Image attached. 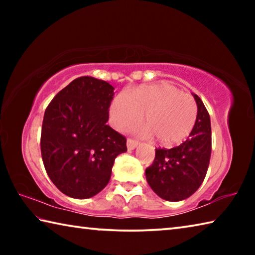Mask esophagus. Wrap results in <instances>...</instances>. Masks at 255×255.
<instances>
[{"mask_svg":"<svg viewBox=\"0 0 255 255\" xmlns=\"http://www.w3.org/2000/svg\"><path fill=\"white\" fill-rule=\"evenodd\" d=\"M138 145V141L133 138H128L127 139V147L129 150H132Z\"/></svg>","mask_w":255,"mask_h":255,"instance_id":"esophagus-1","label":"esophagus"}]
</instances>
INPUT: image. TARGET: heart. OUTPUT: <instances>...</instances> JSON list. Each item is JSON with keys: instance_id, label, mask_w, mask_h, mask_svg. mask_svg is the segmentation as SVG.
I'll use <instances>...</instances> for the list:
<instances>
[{"instance_id": "obj_1", "label": "heart", "mask_w": 255, "mask_h": 255, "mask_svg": "<svg viewBox=\"0 0 255 255\" xmlns=\"http://www.w3.org/2000/svg\"><path fill=\"white\" fill-rule=\"evenodd\" d=\"M143 122L159 144L171 146L184 140L196 126L198 105L191 94L169 83L141 85L120 94L110 107L111 122L123 129Z\"/></svg>"}]
</instances>
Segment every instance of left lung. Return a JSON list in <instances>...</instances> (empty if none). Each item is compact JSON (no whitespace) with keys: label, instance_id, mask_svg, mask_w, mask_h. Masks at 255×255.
I'll use <instances>...</instances> for the list:
<instances>
[{"label":"left lung","instance_id":"1","mask_svg":"<svg viewBox=\"0 0 255 255\" xmlns=\"http://www.w3.org/2000/svg\"><path fill=\"white\" fill-rule=\"evenodd\" d=\"M198 105V119L190 137L173 148H156L155 158L145 171L149 187L167 201L184 200L204 182L211 155V125L201 99L193 94Z\"/></svg>","mask_w":255,"mask_h":255}]
</instances>
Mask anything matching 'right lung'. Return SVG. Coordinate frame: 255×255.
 <instances>
[{
	"label": "right lung",
	"mask_w": 255,
	"mask_h": 255,
	"mask_svg": "<svg viewBox=\"0 0 255 255\" xmlns=\"http://www.w3.org/2000/svg\"><path fill=\"white\" fill-rule=\"evenodd\" d=\"M114 86L81 76L56 94L42 120L40 149L49 179L64 195L86 199L111 178L114 162L127 150L126 137L107 122Z\"/></svg>",
	"instance_id": "1"
}]
</instances>
